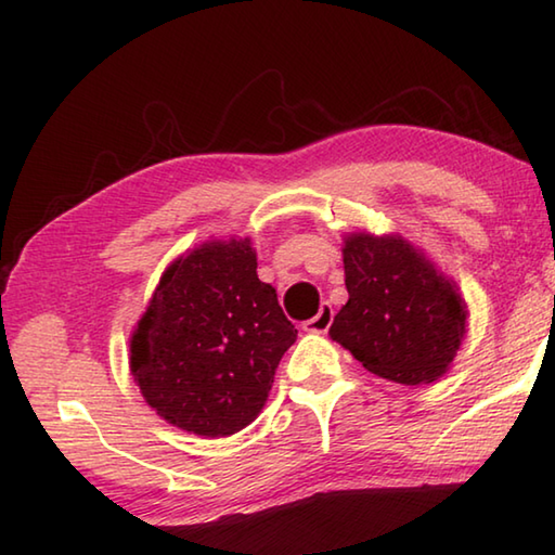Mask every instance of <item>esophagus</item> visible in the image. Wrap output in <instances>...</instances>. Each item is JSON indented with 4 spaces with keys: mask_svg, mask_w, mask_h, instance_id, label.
Segmentation results:
<instances>
[{
    "mask_svg": "<svg viewBox=\"0 0 555 555\" xmlns=\"http://www.w3.org/2000/svg\"><path fill=\"white\" fill-rule=\"evenodd\" d=\"M332 318H335V310H332L330 304H322L320 310H318V315L304 322V330L306 332H315V335H322V332L330 330Z\"/></svg>",
    "mask_w": 555,
    "mask_h": 555,
    "instance_id": "34e87169",
    "label": "esophagus"
}]
</instances>
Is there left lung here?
<instances>
[{"label":"left lung","instance_id":"1","mask_svg":"<svg viewBox=\"0 0 555 555\" xmlns=\"http://www.w3.org/2000/svg\"><path fill=\"white\" fill-rule=\"evenodd\" d=\"M341 261L349 300L330 337L392 383L422 386L444 376L468 332L456 281L400 233H347Z\"/></svg>","mask_w":555,"mask_h":555}]
</instances>
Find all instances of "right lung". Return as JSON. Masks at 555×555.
I'll list each match as a JSON object with an SVG mask.
<instances>
[{"mask_svg": "<svg viewBox=\"0 0 555 555\" xmlns=\"http://www.w3.org/2000/svg\"><path fill=\"white\" fill-rule=\"evenodd\" d=\"M294 341L251 240H206L165 269L130 335V374L172 427L230 437L257 420Z\"/></svg>", "mask_w": 555, "mask_h": 555, "instance_id": "right-lung-1", "label": "right lung"}]
</instances>
